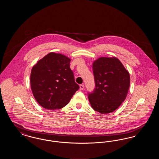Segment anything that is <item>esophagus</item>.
Segmentation results:
<instances>
[{
  "mask_svg": "<svg viewBox=\"0 0 159 159\" xmlns=\"http://www.w3.org/2000/svg\"><path fill=\"white\" fill-rule=\"evenodd\" d=\"M84 88V86L83 84H80V90H83Z\"/></svg>",
  "mask_w": 159,
  "mask_h": 159,
  "instance_id": "1",
  "label": "esophagus"
}]
</instances>
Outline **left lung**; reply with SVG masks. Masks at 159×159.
Here are the masks:
<instances>
[{
  "label": "left lung",
  "mask_w": 159,
  "mask_h": 159,
  "mask_svg": "<svg viewBox=\"0 0 159 159\" xmlns=\"http://www.w3.org/2000/svg\"><path fill=\"white\" fill-rule=\"evenodd\" d=\"M95 88L88 92L95 111L107 114L115 111L127 96L130 76L117 58H99L93 63Z\"/></svg>",
  "instance_id": "1"
}]
</instances>
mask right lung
Returning <instances> with one entry per match:
<instances>
[{"label":"right lung","mask_w":159,"mask_h":159,"mask_svg":"<svg viewBox=\"0 0 159 159\" xmlns=\"http://www.w3.org/2000/svg\"><path fill=\"white\" fill-rule=\"evenodd\" d=\"M70 59L51 52L33 66L30 84L38 103L48 110L60 109L68 104L79 89L70 67Z\"/></svg>","instance_id":"1"}]
</instances>
